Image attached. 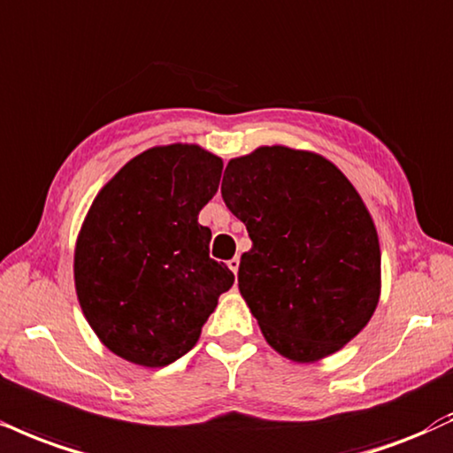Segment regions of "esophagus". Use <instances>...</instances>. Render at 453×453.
<instances>
[{"label": "esophagus", "instance_id": "obj_1", "mask_svg": "<svg viewBox=\"0 0 453 453\" xmlns=\"http://www.w3.org/2000/svg\"><path fill=\"white\" fill-rule=\"evenodd\" d=\"M227 268H230L234 274H238V268H241V259H238V257L230 259V261H227Z\"/></svg>", "mask_w": 453, "mask_h": 453}]
</instances>
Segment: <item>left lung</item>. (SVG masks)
Masks as SVG:
<instances>
[{"instance_id": "1", "label": "left lung", "mask_w": 453, "mask_h": 453, "mask_svg": "<svg viewBox=\"0 0 453 453\" xmlns=\"http://www.w3.org/2000/svg\"><path fill=\"white\" fill-rule=\"evenodd\" d=\"M221 196L253 241L238 288L276 352L316 363L361 334L380 302L382 253L367 206L334 162L261 145L227 162Z\"/></svg>"}]
</instances>
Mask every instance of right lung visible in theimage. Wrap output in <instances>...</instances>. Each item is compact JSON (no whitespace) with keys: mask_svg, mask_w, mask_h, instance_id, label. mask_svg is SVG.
<instances>
[{"mask_svg":"<svg viewBox=\"0 0 453 453\" xmlns=\"http://www.w3.org/2000/svg\"><path fill=\"white\" fill-rule=\"evenodd\" d=\"M223 160L194 143L134 156L92 200L73 253V280L101 344L141 367L189 352L230 268L209 257L198 212L219 188Z\"/></svg>","mask_w":453,"mask_h":453,"instance_id":"add662e5","label":"right lung"}]
</instances>
